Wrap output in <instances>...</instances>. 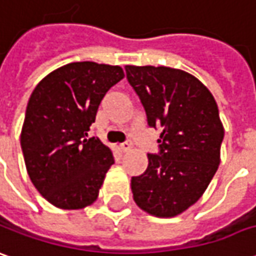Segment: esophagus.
<instances>
[{
    "mask_svg": "<svg viewBox=\"0 0 256 256\" xmlns=\"http://www.w3.org/2000/svg\"><path fill=\"white\" fill-rule=\"evenodd\" d=\"M132 147H133V144H132V142H124L123 144H120V148L123 152H126V151H130L132 150Z\"/></svg>",
    "mask_w": 256,
    "mask_h": 256,
    "instance_id": "esophagus-1",
    "label": "esophagus"
}]
</instances>
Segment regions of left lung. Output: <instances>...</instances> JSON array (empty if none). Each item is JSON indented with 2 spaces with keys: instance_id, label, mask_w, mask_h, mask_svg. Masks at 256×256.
Returning a JSON list of instances; mask_svg holds the SVG:
<instances>
[{
  "instance_id": "left-lung-1",
  "label": "left lung",
  "mask_w": 256,
  "mask_h": 256,
  "mask_svg": "<svg viewBox=\"0 0 256 256\" xmlns=\"http://www.w3.org/2000/svg\"><path fill=\"white\" fill-rule=\"evenodd\" d=\"M150 128H161L160 154L132 178L133 199L156 217H175L202 198L220 165L223 123L212 92L184 70L126 66Z\"/></svg>"
}]
</instances>
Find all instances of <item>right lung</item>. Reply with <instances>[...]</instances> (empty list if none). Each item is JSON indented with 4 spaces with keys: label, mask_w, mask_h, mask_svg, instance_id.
<instances>
[{
    "label": "right lung",
    "mask_w": 256,
    "mask_h": 256,
    "mask_svg": "<svg viewBox=\"0 0 256 256\" xmlns=\"http://www.w3.org/2000/svg\"><path fill=\"white\" fill-rule=\"evenodd\" d=\"M124 72L119 66L78 62L42 80L28 102L20 147L28 175L53 206L78 210L98 199L114 154L88 138L99 104Z\"/></svg>",
    "instance_id": "right-lung-1"
}]
</instances>
